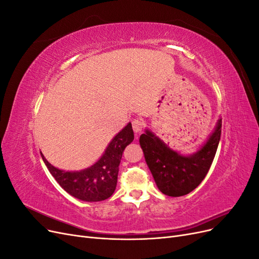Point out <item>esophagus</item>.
Listing matches in <instances>:
<instances>
[{
	"label": "esophagus",
	"instance_id": "obj_1",
	"mask_svg": "<svg viewBox=\"0 0 259 259\" xmlns=\"http://www.w3.org/2000/svg\"><path fill=\"white\" fill-rule=\"evenodd\" d=\"M132 125H133V130H134V132L137 134V133L142 132V130L144 127V122L140 119H134L132 122Z\"/></svg>",
	"mask_w": 259,
	"mask_h": 259
}]
</instances>
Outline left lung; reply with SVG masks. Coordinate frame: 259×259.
<instances>
[{
	"label": "left lung",
	"mask_w": 259,
	"mask_h": 259,
	"mask_svg": "<svg viewBox=\"0 0 259 259\" xmlns=\"http://www.w3.org/2000/svg\"><path fill=\"white\" fill-rule=\"evenodd\" d=\"M222 134L219 117L204 145L192 154H182L170 149L150 130L139 138L147 165L159 190L168 197H182L197 188L213 163Z\"/></svg>",
	"instance_id": "8db88e82"
}]
</instances>
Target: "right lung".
Returning a JSON list of instances; mask_svg holds the SVG:
<instances>
[{"instance_id":"add662e5","label":"right lung","mask_w":259,"mask_h":259,"mask_svg":"<svg viewBox=\"0 0 259 259\" xmlns=\"http://www.w3.org/2000/svg\"><path fill=\"white\" fill-rule=\"evenodd\" d=\"M133 140L134 132L130 122L112 138L98 161L81 170L59 169L53 166L42 152L41 155L46 167L62 189L81 201L98 202L113 194L122 153Z\"/></svg>"}]
</instances>
